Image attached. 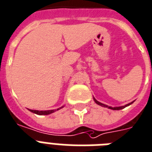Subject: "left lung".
I'll return each mask as SVG.
<instances>
[{
    "mask_svg": "<svg viewBox=\"0 0 152 152\" xmlns=\"http://www.w3.org/2000/svg\"><path fill=\"white\" fill-rule=\"evenodd\" d=\"M93 99H94V101H95V103L96 104H98V105H99V106H101V107H107V108L109 109H111V110H122V109L125 108V107H128L129 106L130 104H132L134 101L133 102H131V103H129V104H126V105H124V106H121V107H110V106H108V105H106V104H102V103H100V102H99L98 100H96V99L93 97Z\"/></svg>",
    "mask_w": 152,
    "mask_h": 152,
    "instance_id": "8db88e82",
    "label": "left lung"
}]
</instances>
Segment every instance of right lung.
Segmentation results:
<instances>
[{
	"mask_svg": "<svg viewBox=\"0 0 152 152\" xmlns=\"http://www.w3.org/2000/svg\"><path fill=\"white\" fill-rule=\"evenodd\" d=\"M64 106H62L59 108L55 109V110H31V109H28V110H30V112H33L36 114V115H50L52 113H54L55 111L56 110H59V109L63 108Z\"/></svg>",
	"mask_w": 152,
	"mask_h": 152,
	"instance_id": "add662e5",
	"label": "right lung"
}]
</instances>
